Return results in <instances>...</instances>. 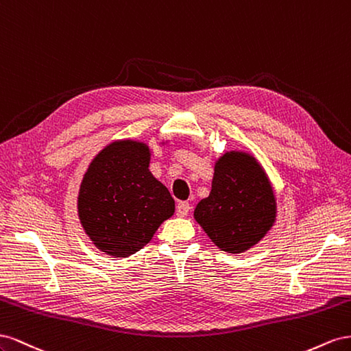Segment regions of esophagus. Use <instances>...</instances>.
Masks as SVG:
<instances>
[{
    "label": "esophagus",
    "mask_w": 351,
    "mask_h": 351,
    "mask_svg": "<svg viewBox=\"0 0 351 351\" xmlns=\"http://www.w3.org/2000/svg\"><path fill=\"white\" fill-rule=\"evenodd\" d=\"M189 208H191V207H189V204L186 202H179L178 206H176V215L179 217H185L189 212Z\"/></svg>",
    "instance_id": "obj_1"
}]
</instances>
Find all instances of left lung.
<instances>
[{
    "label": "left lung",
    "mask_w": 351,
    "mask_h": 351,
    "mask_svg": "<svg viewBox=\"0 0 351 351\" xmlns=\"http://www.w3.org/2000/svg\"><path fill=\"white\" fill-rule=\"evenodd\" d=\"M194 219L222 252L241 254L274 226L276 198L257 160L228 152L215 163L212 191L194 210Z\"/></svg>",
    "instance_id": "left-lung-1"
}]
</instances>
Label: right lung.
Returning a JSON list of instances; mask_svg holds the SVG:
<instances>
[{
	"label": "right lung",
	"instance_id": "1",
	"mask_svg": "<svg viewBox=\"0 0 351 351\" xmlns=\"http://www.w3.org/2000/svg\"><path fill=\"white\" fill-rule=\"evenodd\" d=\"M152 149L134 139L106 145L89 163L77 195L86 235L103 253L128 257L175 213L169 189L149 172Z\"/></svg>",
	"mask_w": 351,
	"mask_h": 351
}]
</instances>
